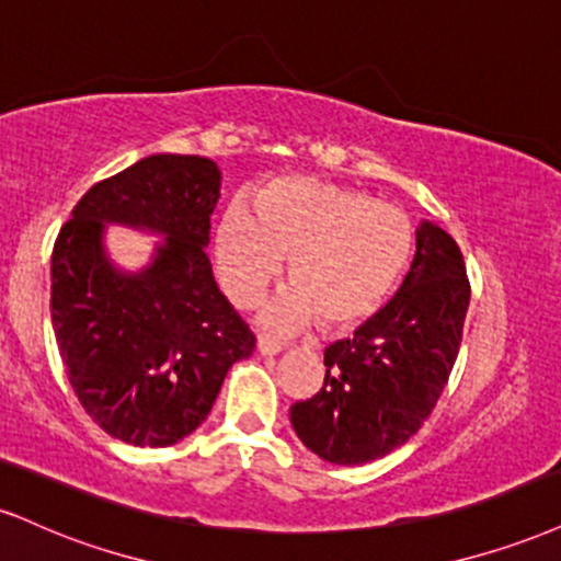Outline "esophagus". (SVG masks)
I'll list each match as a JSON object with an SVG mask.
<instances>
[{
    "label": "esophagus",
    "mask_w": 561,
    "mask_h": 561,
    "mask_svg": "<svg viewBox=\"0 0 561 561\" xmlns=\"http://www.w3.org/2000/svg\"><path fill=\"white\" fill-rule=\"evenodd\" d=\"M282 342L279 340H274V336H259V342H255V350H259L261 355H276V353H282Z\"/></svg>",
    "instance_id": "34e87169"
}]
</instances>
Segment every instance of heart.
Listing matches in <instances>:
<instances>
[{
	"label": "heart",
	"mask_w": 561,
	"mask_h": 561,
	"mask_svg": "<svg viewBox=\"0 0 561 561\" xmlns=\"http://www.w3.org/2000/svg\"><path fill=\"white\" fill-rule=\"evenodd\" d=\"M251 206L232 204L221 214L216 266L229 298L245 306L287 259L289 285L261 310L272 327H360L387 306L413 253V225L400 208L336 182L272 180Z\"/></svg>",
	"instance_id": "b5f03b06"
}]
</instances>
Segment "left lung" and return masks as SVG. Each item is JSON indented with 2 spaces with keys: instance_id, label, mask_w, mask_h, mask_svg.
<instances>
[{
  "instance_id": "obj_1",
  "label": "left lung",
  "mask_w": 561,
  "mask_h": 561,
  "mask_svg": "<svg viewBox=\"0 0 561 561\" xmlns=\"http://www.w3.org/2000/svg\"><path fill=\"white\" fill-rule=\"evenodd\" d=\"M470 282L457 242L423 221L400 293L323 353V387L289 408L295 434L321 460L363 465L402 447L447 387L462 342Z\"/></svg>"
}]
</instances>
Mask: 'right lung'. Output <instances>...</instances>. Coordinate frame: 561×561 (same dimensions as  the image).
<instances>
[{
    "mask_svg": "<svg viewBox=\"0 0 561 561\" xmlns=\"http://www.w3.org/2000/svg\"><path fill=\"white\" fill-rule=\"evenodd\" d=\"M221 172L211 159L153 153L96 182L51 253V327L85 413L133 447L193 434L255 336L216 287L206 245ZM106 224L164 233L130 275L103 251Z\"/></svg>",
    "mask_w": 561,
    "mask_h": 561,
    "instance_id": "add662e5",
    "label": "right lung"
}]
</instances>
